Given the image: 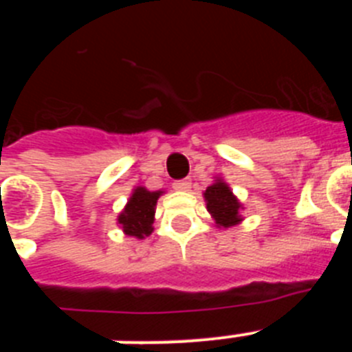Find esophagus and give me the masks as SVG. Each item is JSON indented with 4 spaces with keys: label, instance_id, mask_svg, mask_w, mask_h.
I'll return each instance as SVG.
<instances>
[{
    "label": "esophagus",
    "instance_id": "esophagus-1",
    "mask_svg": "<svg viewBox=\"0 0 352 352\" xmlns=\"http://www.w3.org/2000/svg\"><path fill=\"white\" fill-rule=\"evenodd\" d=\"M174 190H179V192H186V190H190V186L192 183L188 182V179H179V182L174 183Z\"/></svg>",
    "mask_w": 352,
    "mask_h": 352
}]
</instances>
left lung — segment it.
<instances>
[{"mask_svg": "<svg viewBox=\"0 0 352 352\" xmlns=\"http://www.w3.org/2000/svg\"><path fill=\"white\" fill-rule=\"evenodd\" d=\"M204 201H206L208 211L219 227L227 229L243 220L239 214L241 204L223 179L217 178L213 185L208 186L204 192Z\"/></svg>", "mask_w": 352, "mask_h": 352, "instance_id": "8db88e82", "label": "left lung"}]
</instances>
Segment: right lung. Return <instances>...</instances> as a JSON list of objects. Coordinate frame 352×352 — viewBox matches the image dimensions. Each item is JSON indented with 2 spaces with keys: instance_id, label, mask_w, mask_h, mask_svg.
<instances>
[{
  "instance_id": "right-lung-1",
  "label": "right lung",
  "mask_w": 352,
  "mask_h": 352,
  "mask_svg": "<svg viewBox=\"0 0 352 352\" xmlns=\"http://www.w3.org/2000/svg\"><path fill=\"white\" fill-rule=\"evenodd\" d=\"M162 194H164L162 190H146L144 186L133 188L125 210L121 211L120 217H118V223L126 236L142 239L153 232L155 206H157V201Z\"/></svg>"
}]
</instances>
